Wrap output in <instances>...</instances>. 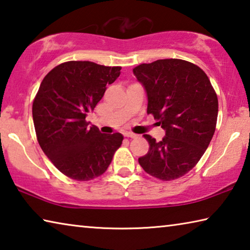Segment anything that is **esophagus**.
<instances>
[{
	"label": "esophagus",
	"instance_id": "esophagus-1",
	"mask_svg": "<svg viewBox=\"0 0 250 250\" xmlns=\"http://www.w3.org/2000/svg\"><path fill=\"white\" fill-rule=\"evenodd\" d=\"M125 137L131 138V139H135V138L138 137V134H135V133H133V132H125Z\"/></svg>",
	"mask_w": 250,
	"mask_h": 250
}]
</instances>
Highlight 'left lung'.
Returning <instances> with one entry per match:
<instances>
[{"label":"left lung","instance_id":"1","mask_svg":"<svg viewBox=\"0 0 250 250\" xmlns=\"http://www.w3.org/2000/svg\"><path fill=\"white\" fill-rule=\"evenodd\" d=\"M147 96L152 113L166 135L145 137L149 152L139 158L147 174L162 181L183 176L196 166L216 128L218 100L200 67L182 59H159L133 69Z\"/></svg>","mask_w":250,"mask_h":250}]
</instances>
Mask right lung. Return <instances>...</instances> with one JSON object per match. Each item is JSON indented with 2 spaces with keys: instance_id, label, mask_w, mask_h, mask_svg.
Listing matches in <instances>:
<instances>
[{
  "instance_id": "right-lung-1",
  "label": "right lung",
  "mask_w": 250,
  "mask_h": 250,
  "mask_svg": "<svg viewBox=\"0 0 250 250\" xmlns=\"http://www.w3.org/2000/svg\"><path fill=\"white\" fill-rule=\"evenodd\" d=\"M121 67L91 62H67L45 76L33 103L37 140L62 174L89 181L107 171L124 135L101 133L86 121L119 77Z\"/></svg>"
}]
</instances>
